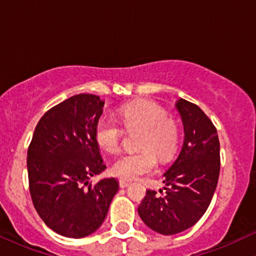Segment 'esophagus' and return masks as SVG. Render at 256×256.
I'll return each instance as SVG.
<instances>
[{
    "label": "esophagus",
    "instance_id": "34e87169",
    "mask_svg": "<svg viewBox=\"0 0 256 256\" xmlns=\"http://www.w3.org/2000/svg\"><path fill=\"white\" fill-rule=\"evenodd\" d=\"M119 185H120V188H126V186H128V185H130V183H128V182L124 180V179H120Z\"/></svg>",
    "mask_w": 256,
    "mask_h": 256
}]
</instances>
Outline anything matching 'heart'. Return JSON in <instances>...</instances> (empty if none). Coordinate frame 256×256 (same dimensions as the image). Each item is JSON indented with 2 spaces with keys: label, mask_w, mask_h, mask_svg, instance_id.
<instances>
[{
  "label": "heart",
  "mask_w": 256,
  "mask_h": 256,
  "mask_svg": "<svg viewBox=\"0 0 256 256\" xmlns=\"http://www.w3.org/2000/svg\"><path fill=\"white\" fill-rule=\"evenodd\" d=\"M120 122L125 130H140L138 152L124 154L112 166V173L124 180H132L152 172L158 158L161 162L171 160L178 149L180 131L176 120L170 118L165 108L148 100L126 104L119 108ZM124 130L114 120L102 118L95 126V140L110 154L119 152Z\"/></svg>",
  "instance_id": "heart-1"
}]
</instances>
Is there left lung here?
<instances>
[{
	"instance_id": "1",
	"label": "left lung",
	"mask_w": 256,
	"mask_h": 256,
	"mask_svg": "<svg viewBox=\"0 0 256 256\" xmlns=\"http://www.w3.org/2000/svg\"><path fill=\"white\" fill-rule=\"evenodd\" d=\"M177 110L184 126V143L165 174V192L146 190L138 207L144 224L161 234H174L201 219L218 184L220 143L216 126L204 112L186 100Z\"/></svg>"
}]
</instances>
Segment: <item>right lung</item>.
Masks as SVG:
<instances>
[{"instance_id": "obj_1", "label": "right lung", "mask_w": 256, "mask_h": 256, "mask_svg": "<svg viewBox=\"0 0 256 256\" xmlns=\"http://www.w3.org/2000/svg\"><path fill=\"white\" fill-rule=\"evenodd\" d=\"M104 104L98 95L79 94L54 106L28 149L32 204L48 228L70 238L98 230L119 189L116 178L90 182L106 168L95 140Z\"/></svg>"}]
</instances>
